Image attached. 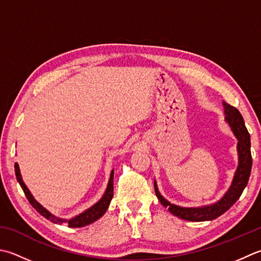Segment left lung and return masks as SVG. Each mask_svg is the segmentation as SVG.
Here are the masks:
<instances>
[{
    "mask_svg": "<svg viewBox=\"0 0 261 261\" xmlns=\"http://www.w3.org/2000/svg\"><path fill=\"white\" fill-rule=\"evenodd\" d=\"M225 107V119L228 122L229 126L232 127L234 135L238 138V151H239V166L234 175L231 188L225 193L221 200L214 203V205L201 207V208H185L173 205L168 202L166 199L161 196L158 192V189L155 182V193L158 200L164 207L168 208V212L172 213L173 215L177 216L178 218L186 219V221L191 222H203V221H212L219 217L222 214L228 211L234 203L237 202L240 196L242 195L244 188L247 187L250 173H251L252 167V157L251 150H250V135L244 124L243 117L240 113L239 110L234 106H231L227 103H224Z\"/></svg>",
    "mask_w": 261,
    "mask_h": 261,
    "instance_id": "left-lung-1",
    "label": "left lung"
}]
</instances>
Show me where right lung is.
<instances>
[{
	"instance_id": "add662e5",
	"label": "right lung",
	"mask_w": 261,
	"mask_h": 261,
	"mask_svg": "<svg viewBox=\"0 0 261 261\" xmlns=\"http://www.w3.org/2000/svg\"><path fill=\"white\" fill-rule=\"evenodd\" d=\"M14 171H15V176H17V180L20 183V186H21L25 197H27L28 201L30 202V205H32L36 209V211H37L40 214V215H43L45 218L49 219L50 222H53L55 224L68 223L69 227H83V226H86V225H89V224L94 223L95 221H97V219L100 218L101 216L104 215L105 212L107 211V208H109V206H110V202L112 200V198H113L114 171H112L109 185H107V189H106L103 198H101L98 202L95 203L93 207L87 209V211L84 212L83 214H80V215L75 216L72 219H69V221H65V219H61V218L55 217L54 215H52V214H50L48 211H46V209L43 206H40L39 203L35 200L34 197L32 196V193H30V191L28 190V188L25 187V185L22 181L21 175H20L19 166H18L17 163L14 164Z\"/></svg>"
}]
</instances>
